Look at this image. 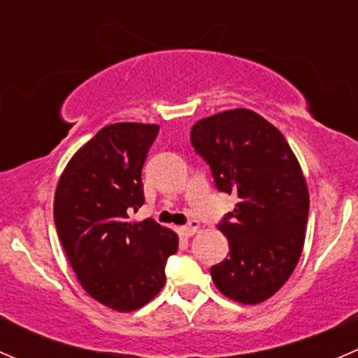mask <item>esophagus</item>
I'll list each match as a JSON object with an SVG mask.
<instances>
[{
	"instance_id": "34e87169",
	"label": "esophagus",
	"mask_w": 358,
	"mask_h": 358,
	"mask_svg": "<svg viewBox=\"0 0 358 358\" xmlns=\"http://www.w3.org/2000/svg\"><path fill=\"white\" fill-rule=\"evenodd\" d=\"M197 230H199V222H197V220H190L187 225L180 227V232H182L183 236H187V237H192L194 234L197 232Z\"/></svg>"
}]
</instances>
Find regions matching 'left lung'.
Returning <instances> with one entry per match:
<instances>
[{"label":"left lung","instance_id":"8db88e82","mask_svg":"<svg viewBox=\"0 0 358 358\" xmlns=\"http://www.w3.org/2000/svg\"><path fill=\"white\" fill-rule=\"evenodd\" d=\"M190 142L220 192L239 199L218 225L230 249L211 266L213 282L234 301L263 303L287 282L305 244L310 197L301 166L282 133L249 109L199 119Z\"/></svg>","mask_w":358,"mask_h":358}]
</instances>
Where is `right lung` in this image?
<instances>
[{"label":"right lung","mask_w":358,"mask_h":358,"mask_svg":"<svg viewBox=\"0 0 358 358\" xmlns=\"http://www.w3.org/2000/svg\"><path fill=\"white\" fill-rule=\"evenodd\" d=\"M157 124L115 122L81 147L53 201L59 239L83 289L115 312H133L166 282L178 236L152 218L128 222L143 204L142 168Z\"/></svg>","instance_id":"obj_1"}]
</instances>
